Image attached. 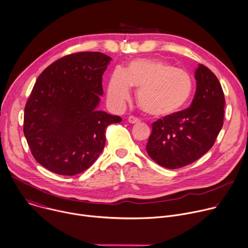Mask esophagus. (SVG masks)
I'll list each match as a JSON object with an SVG mask.
<instances>
[{"label": "esophagus", "mask_w": 248, "mask_h": 248, "mask_svg": "<svg viewBox=\"0 0 248 248\" xmlns=\"http://www.w3.org/2000/svg\"><path fill=\"white\" fill-rule=\"evenodd\" d=\"M127 121H128V123H129V124H138V123L140 122V120H139L138 118H136V117H133V116H130V117H128Z\"/></svg>", "instance_id": "esophagus-1"}]
</instances>
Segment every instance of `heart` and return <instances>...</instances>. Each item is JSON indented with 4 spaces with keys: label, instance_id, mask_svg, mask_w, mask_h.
I'll return each mask as SVG.
<instances>
[{
    "label": "heart",
    "instance_id": "obj_1",
    "mask_svg": "<svg viewBox=\"0 0 248 248\" xmlns=\"http://www.w3.org/2000/svg\"><path fill=\"white\" fill-rule=\"evenodd\" d=\"M130 87L137 89L140 108L155 118L170 117L188 103L192 92L191 76L182 69L161 60L138 58L130 61L124 72L116 69L107 88L108 100L122 107L130 96Z\"/></svg>",
    "mask_w": 248,
    "mask_h": 248
}]
</instances>
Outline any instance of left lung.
<instances>
[{
  "label": "left lung",
  "instance_id": "left-lung-1",
  "mask_svg": "<svg viewBox=\"0 0 248 248\" xmlns=\"http://www.w3.org/2000/svg\"><path fill=\"white\" fill-rule=\"evenodd\" d=\"M195 78L191 106L152 124L146 150L163 168L175 170L199 159L211 149L223 126L225 97L217 77L199 64Z\"/></svg>",
  "mask_w": 248,
  "mask_h": 248
}]
</instances>
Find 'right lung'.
Wrapping results in <instances>:
<instances>
[{"mask_svg": "<svg viewBox=\"0 0 248 248\" xmlns=\"http://www.w3.org/2000/svg\"><path fill=\"white\" fill-rule=\"evenodd\" d=\"M111 60L97 51L73 53L39 76L25 106L23 131L46 170L67 176L85 171L104 149L107 126L122 122L97 109Z\"/></svg>", "mask_w": 248, "mask_h": 248, "instance_id": "obj_1", "label": "right lung"}]
</instances>
